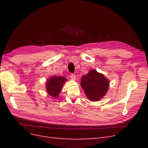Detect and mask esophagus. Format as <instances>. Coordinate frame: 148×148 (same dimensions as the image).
Returning a JSON list of instances; mask_svg holds the SVG:
<instances>
[{
	"label": "esophagus",
	"mask_w": 148,
	"mask_h": 148,
	"mask_svg": "<svg viewBox=\"0 0 148 148\" xmlns=\"http://www.w3.org/2000/svg\"><path fill=\"white\" fill-rule=\"evenodd\" d=\"M70 78H71V79L75 80V79H76V75H75L74 73H70Z\"/></svg>",
	"instance_id": "34e87169"
}]
</instances>
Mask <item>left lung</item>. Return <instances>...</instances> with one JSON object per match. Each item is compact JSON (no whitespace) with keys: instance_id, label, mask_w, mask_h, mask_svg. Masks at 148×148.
Returning <instances> with one entry per match:
<instances>
[{"instance_id":"1","label":"left lung","mask_w":148,"mask_h":148,"mask_svg":"<svg viewBox=\"0 0 148 148\" xmlns=\"http://www.w3.org/2000/svg\"><path fill=\"white\" fill-rule=\"evenodd\" d=\"M109 83L104 75L92 70L82 78L81 86L89 100L97 101L106 94Z\"/></svg>"}]
</instances>
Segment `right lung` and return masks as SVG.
Returning <instances> with one entry per match:
<instances>
[{
    "label": "right lung",
    "mask_w": 148,
    "mask_h": 148,
    "mask_svg": "<svg viewBox=\"0 0 148 148\" xmlns=\"http://www.w3.org/2000/svg\"><path fill=\"white\" fill-rule=\"evenodd\" d=\"M66 81L65 78L62 77H52L48 79L46 84V89L49 95L53 97H57L60 92L61 89L65 82Z\"/></svg>",
    "instance_id": "obj_1"
}]
</instances>
